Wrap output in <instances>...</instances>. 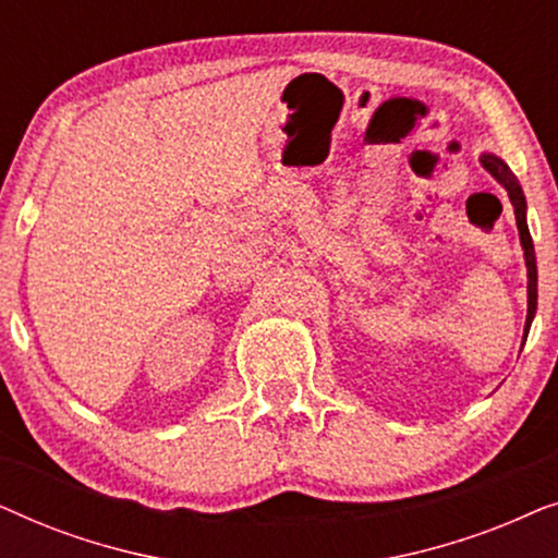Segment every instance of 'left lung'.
Returning a JSON list of instances; mask_svg holds the SVG:
<instances>
[{
  "mask_svg": "<svg viewBox=\"0 0 558 558\" xmlns=\"http://www.w3.org/2000/svg\"><path fill=\"white\" fill-rule=\"evenodd\" d=\"M480 162L487 172L493 174L495 180L500 182L502 187L508 190L510 203H513V213H515V223H518V233H521V246H523V256H525V269H529V315H525V330H523V340L529 338L533 315H536V300H538V271H536V251H533V241H531V231L529 223H525V197L523 190L518 185L515 174L510 172V167L502 162L500 157L495 155H483Z\"/></svg>",
  "mask_w": 558,
  "mask_h": 558,
  "instance_id": "left-lung-1",
  "label": "left lung"
}]
</instances>
